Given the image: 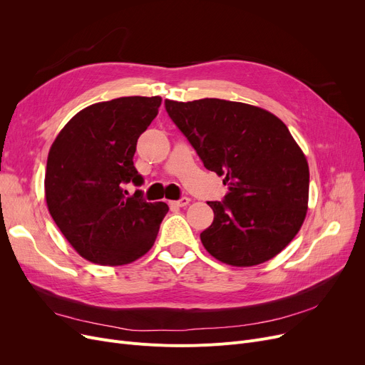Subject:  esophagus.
I'll return each mask as SVG.
<instances>
[{"instance_id": "obj_1", "label": "esophagus", "mask_w": 365, "mask_h": 365, "mask_svg": "<svg viewBox=\"0 0 365 365\" xmlns=\"http://www.w3.org/2000/svg\"><path fill=\"white\" fill-rule=\"evenodd\" d=\"M189 198L187 197H182L180 200H178V201H171L170 204L171 205H175V207H185V205H187L189 204Z\"/></svg>"}]
</instances>
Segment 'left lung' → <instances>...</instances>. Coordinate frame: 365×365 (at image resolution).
<instances>
[{
	"mask_svg": "<svg viewBox=\"0 0 365 365\" xmlns=\"http://www.w3.org/2000/svg\"><path fill=\"white\" fill-rule=\"evenodd\" d=\"M165 110L204 167L225 176L223 201L201 232L205 250L232 266L275 257L296 237L309 197V167L287 125L241 102L165 101Z\"/></svg>",
	"mask_w": 365,
	"mask_h": 365,
	"instance_id": "8db88e82",
	"label": "left lung"
}]
</instances>
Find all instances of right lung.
I'll use <instances>...</instances> for the list:
<instances>
[{
    "label": "right lung",
    "mask_w": 365,
    "mask_h": 365,
    "mask_svg": "<svg viewBox=\"0 0 365 365\" xmlns=\"http://www.w3.org/2000/svg\"><path fill=\"white\" fill-rule=\"evenodd\" d=\"M160 105V96L90 105L50 148L44 180L48 212L69 244L93 263L127 264L155 242L168 205L146 202L139 189L127 197L124 185L143 183L133 157Z\"/></svg>",
    "instance_id": "obj_1"
}]
</instances>
